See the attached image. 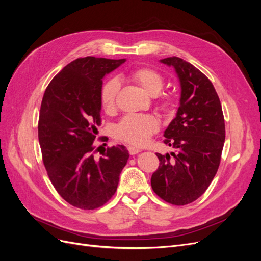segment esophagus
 Returning a JSON list of instances; mask_svg holds the SVG:
<instances>
[{"instance_id":"esophagus-1","label":"esophagus","mask_w":261,"mask_h":261,"mask_svg":"<svg viewBox=\"0 0 261 261\" xmlns=\"http://www.w3.org/2000/svg\"><path fill=\"white\" fill-rule=\"evenodd\" d=\"M127 150H128L129 154H132V155H134V154H137L138 152H140V149H139V148L133 147V146H129V147H127Z\"/></svg>"}]
</instances>
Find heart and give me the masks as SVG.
Returning <instances> with one entry per match:
<instances>
[{
	"instance_id": "1",
	"label": "heart",
	"mask_w": 261,
	"mask_h": 261,
	"mask_svg": "<svg viewBox=\"0 0 261 261\" xmlns=\"http://www.w3.org/2000/svg\"><path fill=\"white\" fill-rule=\"evenodd\" d=\"M130 80L140 86L147 93L154 96L163 87V77L156 70L149 67H138L129 74ZM120 84L114 78L109 80L100 92V103L106 112H112L116 106V96ZM163 106H167L164 102ZM160 127L158 118L152 114H126L114 128V136L125 143L145 145Z\"/></svg>"
}]
</instances>
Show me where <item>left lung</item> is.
Returning <instances> with one entry per match:
<instances>
[{
	"label": "left lung",
	"instance_id": "8db88e82",
	"mask_svg": "<svg viewBox=\"0 0 261 261\" xmlns=\"http://www.w3.org/2000/svg\"><path fill=\"white\" fill-rule=\"evenodd\" d=\"M173 66L180 83L176 117L164 132L171 155L156 153L159 168L151 187L161 199L175 206L188 204L207 191L219 169L225 140V124L218 93L209 78L177 57L161 60Z\"/></svg>",
	"mask_w": 261,
	"mask_h": 261
}]
</instances>
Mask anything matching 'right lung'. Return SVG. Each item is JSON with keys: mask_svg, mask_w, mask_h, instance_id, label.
<instances>
[{"mask_svg": "<svg viewBox=\"0 0 261 261\" xmlns=\"http://www.w3.org/2000/svg\"><path fill=\"white\" fill-rule=\"evenodd\" d=\"M124 62L76 59L53 78L42 98L38 138L44 168L62 198L83 210L97 209L112 198L129 156L117 145L96 160L99 148L93 145L101 125L102 78Z\"/></svg>", "mask_w": 261, "mask_h": 261, "instance_id": "right-lung-1", "label": "right lung"}]
</instances>
